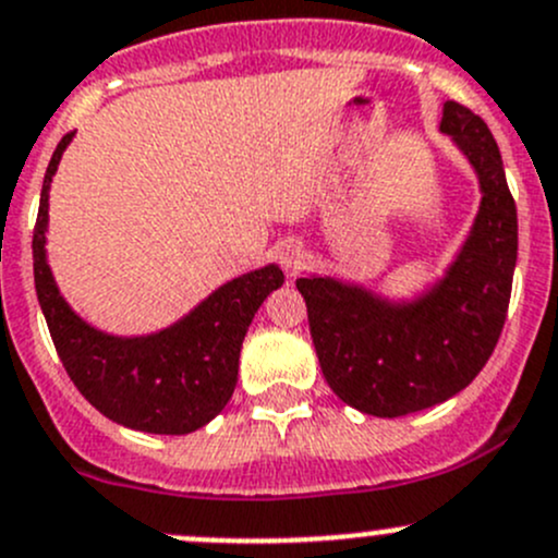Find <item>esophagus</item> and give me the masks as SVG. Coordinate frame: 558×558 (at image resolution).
<instances>
[{
	"mask_svg": "<svg viewBox=\"0 0 558 558\" xmlns=\"http://www.w3.org/2000/svg\"><path fill=\"white\" fill-rule=\"evenodd\" d=\"M279 260H281V268H284L290 277H295V274L303 268V250L298 244H284L281 246Z\"/></svg>",
	"mask_w": 558,
	"mask_h": 558,
	"instance_id": "esophagus-1",
	"label": "esophagus"
}]
</instances>
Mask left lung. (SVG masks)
I'll use <instances>...</instances> for the list:
<instances>
[{"label":"left lung","mask_w":558,"mask_h":558,"mask_svg":"<svg viewBox=\"0 0 558 558\" xmlns=\"http://www.w3.org/2000/svg\"><path fill=\"white\" fill-rule=\"evenodd\" d=\"M442 132L480 175L483 203L448 277L407 306L336 279H298L314 350L330 390L377 417L442 404L480 374L499 341L518 257L515 201L488 124L448 99Z\"/></svg>","instance_id":"left-lung-1"}]
</instances>
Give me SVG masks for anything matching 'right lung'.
Wrapping results in <instances>:
<instances>
[{"label": "right lung", "instance_id": "add662e5", "mask_svg": "<svg viewBox=\"0 0 558 558\" xmlns=\"http://www.w3.org/2000/svg\"><path fill=\"white\" fill-rule=\"evenodd\" d=\"M73 132L59 141L40 192L32 239L35 290L64 372L94 410L148 434H190L225 410L239 379V355L252 317L284 284L277 266L228 281L173 328L116 339L89 328L64 303L46 263L48 192Z\"/></svg>", "mask_w": 558, "mask_h": 558}]
</instances>
